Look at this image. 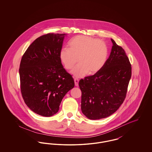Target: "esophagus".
<instances>
[{
    "mask_svg": "<svg viewBox=\"0 0 152 152\" xmlns=\"http://www.w3.org/2000/svg\"><path fill=\"white\" fill-rule=\"evenodd\" d=\"M74 81H75V86L77 87L79 86V79H74Z\"/></svg>",
    "mask_w": 152,
    "mask_h": 152,
    "instance_id": "1",
    "label": "esophagus"
}]
</instances>
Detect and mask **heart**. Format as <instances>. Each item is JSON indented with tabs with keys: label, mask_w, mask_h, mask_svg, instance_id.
Returning a JSON list of instances; mask_svg holds the SVG:
<instances>
[{
	"label": "heart",
	"mask_w": 152,
	"mask_h": 152,
	"mask_svg": "<svg viewBox=\"0 0 152 152\" xmlns=\"http://www.w3.org/2000/svg\"><path fill=\"white\" fill-rule=\"evenodd\" d=\"M69 48H63L59 57L65 69H71L79 61L71 73L80 78L89 73L93 75L100 71L108 57L107 45L103 41L89 36L78 35L69 42Z\"/></svg>",
	"instance_id": "1"
}]
</instances>
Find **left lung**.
I'll return each mask as SVG.
<instances>
[{
  "label": "left lung",
  "mask_w": 152,
  "mask_h": 152,
  "mask_svg": "<svg viewBox=\"0 0 152 152\" xmlns=\"http://www.w3.org/2000/svg\"><path fill=\"white\" fill-rule=\"evenodd\" d=\"M111 41V52L103 68L79 81L81 111L90 120L106 118L120 108L131 78L132 67L125 52Z\"/></svg>",
  "instance_id": "obj_1"
}]
</instances>
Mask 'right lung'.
I'll return each instance as SVG.
<instances>
[{"label": "right lung", "instance_id": "right-lung-1", "mask_svg": "<svg viewBox=\"0 0 152 152\" xmlns=\"http://www.w3.org/2000/svg\"><path fill=\"white\" fill-rule=\"evenodd\" d=\"M65 34H48L37 38L22 56L20 89L26 104L36 114H56L65 94L75 86L59 57Z\"/></svg>", "mask_w": 152, "mask_h": 152}]
</instances>
